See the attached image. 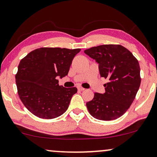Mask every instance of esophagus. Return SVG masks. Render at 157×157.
Wrapping results in <instances>:
<instances>
[{
    "instance_id": "obj_1",
    "label": "esophagus",
    "mask_w": 157,
    "mask_h": 157,
    "mask_svg": "<svg viewBox=\"0 0 157 157\" xmlns=\"http://www.w3.org/2000/svg\"><path fill=\"white\" fill-rule=\"evenodd\" d=\"M77 88H78V90H79V91H83V90H85L84 88H83V87H81V86H78V87H77Z\"/></svg>"
}]
</instances>
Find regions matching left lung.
<instances>
[{"label":"left lung","mask_w":157,"mask_h":157,"mask_svg":"<svg viewBox=\"0 0 157 157\" xmlns=\"http://www.w3.org/2000/svg\"><path fill=\"white\" fill-rule=\"evenodd\" d=\"M84 52L99 64L100 76L108 79L105 93H94L86 103L94 118L113 121L121 117L133 103L141 84L138 61L128 49L120 44L93 47Z\"/></svg>","instance_id":"8db88e82"}]
</instances>
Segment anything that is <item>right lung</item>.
Listing matches in <instances>:
<instances>
[{"label":"right lung","mask_w":157,"mask_h":157,"mask_svg":"<svg viewBox=\"0 0 157 157\" xmlns=\"http://www.w3.org/2000/svg\"><path fill=\"white\" fill-rule=\"evenodd\" d=\"M80 51L81 49L41 48L20 61L16 75L18 94L33 115L52 119L67 110L77 89L59 86L57 78L68 75L73 59Z\"/></svg>","instance_id":"right-lung-1"}]
</instances>
